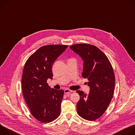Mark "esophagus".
Wrapping results in <instances>:
<instances>
[{
  "label": "esophagus",
  "mask_w": 135,
  "mask_h": 135,
  "mask_svg": "<svg viewBox=\"0 0 135 135\" xmlns=\"http://www.w3.org/2000/svg\"><path fill=\"white\" fill-rule=\"evenodd\" d=\"M72 92V91L70 90V89H68V88H66L64 89V93L65 94H68V93H70Z\"/></svg>",
  "instance_id": "obj_1"
}]
</instances>
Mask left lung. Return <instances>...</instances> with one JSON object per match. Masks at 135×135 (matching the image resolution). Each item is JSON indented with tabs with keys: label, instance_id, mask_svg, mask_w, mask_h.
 <instances>
[{
	"label": "left lung",
	"instance_id": "1",
	"mask_svg": "<svg viewBox=\"0 0 135 135\" xmlns=\"http://www.w3.org/2000/svg\"><path fill=\"white\" fill-rule=\"evenodd\" d=\"M70 48L84 61L82 77L87 78L89 93L76 91L80 95L77 104L78 115L88 121H95L105 112L113 97L115 74L108 58L97 47L76 44Z\"/></svg>",
	"mask_w": 135,
	"mask_h": 135
}]
</instances>
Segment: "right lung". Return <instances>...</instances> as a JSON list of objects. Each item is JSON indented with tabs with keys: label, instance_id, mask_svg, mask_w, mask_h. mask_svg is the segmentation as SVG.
<instances>
[{
	"label": "right lung",
	"instance_id": "add662e5",
	"mask_svg": "<svg viewBox=\"0 0 135 135\" xmlns=\"http://www.w3.org/2000/svg\"><path fill=\"white\" fill-rule=\"evenodd\" d=\"M68 47L58 44L43 46L25 64L21 81L23 95L31 113L41 122H52L61 113L64 91L51 88L47 81L52 79L53 63Z\"/></svg>",
	"mask_w": 135,
	"mask_h": 135
}]
</instances>
